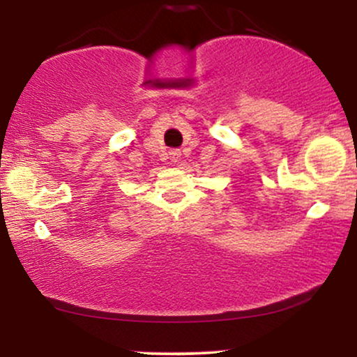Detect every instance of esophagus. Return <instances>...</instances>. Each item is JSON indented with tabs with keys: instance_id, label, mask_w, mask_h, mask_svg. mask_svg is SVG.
Listing matches in <instances>:
<instances>
[{
	"instance_id": "obj_1",
	"label": "esophagus",
	"mask_w": 357,
	"mask_h": 357,
	"mask_svg": "<svg viewBox=\"0 0 357 357\" xmlns=\"http://www.w3.org/2000/svg\"><path fill=\"white\" fill-rule=\"evenodd\" d=\"M179 155H181V154H179V151H171V153H169V158L173 159V161H178Z\"/></svg>"
}]
</instances>
